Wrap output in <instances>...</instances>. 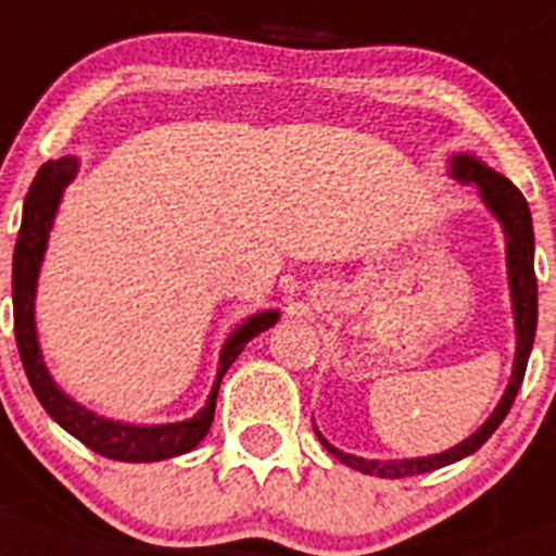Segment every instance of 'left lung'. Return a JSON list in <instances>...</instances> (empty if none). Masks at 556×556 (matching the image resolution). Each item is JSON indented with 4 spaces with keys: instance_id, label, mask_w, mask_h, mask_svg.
<instances>
[{
    "instance_id": "1",
    "label": "left lung",
    "mask_w": 556,
    "mask_h": 556,
    "mask_svg": "<svg viewBox=\"0 0 556 556\" xmlns=\"http://www.w3.org/2000/svg\"><path fill=\"white\" fill-rule=\"evenodd\" d=\"M450 173L455 178H460L463 185L477 187L482 203L491 208V215L502 223L504 239H507V281H510V298H513V317H516V361H513V375L510 383L504 389L502 400L493 407V414L488 416L485 425L477 432L460 441L452 450L441 452V455L430 457H410V460H366V457L348 455V452L336 450L333 444H328L323 438V432L317 430V438L323 441L325 450L341 460L344 466L355 468V471H364L371 477H386V480H400V477H414L425 475V471H435L441 466H450V463L463 460L471 452L480 450L488 438L496 432V427L502 425L504 416L510 414L513 402H516L518 389L523 383V371H527L529 353H532L534 344V328H538V278H534V231H532V215H529L527 198L521 195L510 178H504L502 173L491 170L488 165H482L477 156L471 154H455L452 156Z\"/></svg>"
}]
</instances>
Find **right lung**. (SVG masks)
Returning <instances> with one entry per match:
<instances>
[{"label":"right lung","mask_w":556,"mask_h":556,"mask_svg":"<svg viewBox=\"0 0 556 556\" xmlns=\"http://www.w3.org/2000/svg\"><path fill=\"white\" fill-rule=\"evenodd\" d=\"M76 170H79L76 156L46 162V165H40L38 176L33 178V187L24 198L22 231L15 239L13 253V323L15 344H18L24 371H27L29 386H33L38 402L46 407V414L52 416L63 430H68L71 435L79 438L88 450L99 452L110 460L124 463H154L165 460V457L185 455V452L195 450L201 444L203 435L212 427L217 389H220V380L228 366L237 361V355L242 353L244 344L253 336L278 323L281 312L253 314L228 336L220 350V366H217V380L212 386V394L192 419L173 421V425L137 427L104 419V416H96L88 407H81L79 402L63 394V389L52 380L43 364V355H40L38 330H35V289H38L40 262H43L46 242H49V231H52L54 215H58L60 198H63V190L71 185Z\"/></svg>","instance_id":"right-lung-1"}]
</instances>
